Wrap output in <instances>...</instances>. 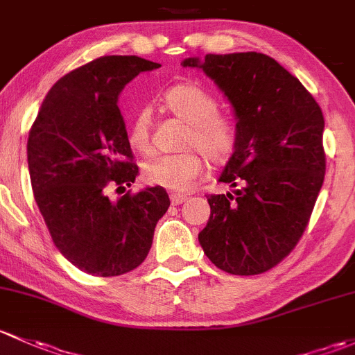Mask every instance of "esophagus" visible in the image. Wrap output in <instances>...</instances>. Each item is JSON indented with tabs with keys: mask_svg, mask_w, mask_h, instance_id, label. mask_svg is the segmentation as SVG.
Listing matches in <instances>:
<instances>
[{
	"mask_svg": "<svg viewBox=\"0 0 355 355\" xmlns=\"http://www.w3.org/2000/svg\"><path fill=\"white\" fill-rule=\"evenodd\" d=\"M186 198H188V196L179 195V193H173V195H171V202H173V205H181L182 202H186Z\"/></svg>",
	"mask_w": 355,
	"mask_h": 355,
	"instance_id": "esophagus-1",
	"label": "esophagus"
}]
</instances>
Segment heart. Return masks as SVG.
<instances>
[{"instance_id": "b5f03b06", "label": "heart", "mask_w": 355, "mask_h": 355, "mask_svg": "<svg viewBox=\"0 0 355 355\" xmlns=\"http://www.w3.org/2000/svg\"><path fill=\"white\" fill-rule=\"evenodd\" d=\"M166 107L188 124L182 148L176 155H155L144 164V179L148 184L184 191L203 171V157L214 166L227 162L237 145V128L231 118L218 112V101L198 83H179L164 97ZM150 112L138 111L130 126V144L135 150L148 152ZM199 152L196 153V150Z\"/></svg>"}]
</instances>
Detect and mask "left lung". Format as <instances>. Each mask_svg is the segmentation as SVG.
<instances>
[{"label": "left lung", "instance_id": "obj_1", "mask_svg": "<svg viewBox=\"0 0 355 355\" xmlns=\"http://www.w3.org/2000/svg\"><path fill=\"white\" fill-rule=\"evenodd\" d=\"M182 67L202 68L237 116L236 150L218 178L237 189L207 196L211 214L200 244L217 268L258 275L279 265L308 227L327 171L323 112L266 54H207Z\"/></svg>", "mask_w": 355, "mask_h": 355}]
</instances>
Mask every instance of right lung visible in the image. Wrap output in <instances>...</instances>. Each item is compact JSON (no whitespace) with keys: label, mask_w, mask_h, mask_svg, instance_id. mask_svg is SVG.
<instances>
[{"label":"right lung","mask_w":355,"mask_h":355,"mask_svg":"<svg viewBox=\"0 0 355 355\" xmlns=\"http://www.w3.org/2000/svg\"><path fill=\"white\" fill-rule=\"evenodd\" d=\"M138 56H102L61 76L28 131L34 198L53 243L76 268L116 277L144 263L169 208L155 186L109 198L138 176L118 96L138 73L159 68Z\"/></svg>","instance_id":"obj_1"}]
</instances>
